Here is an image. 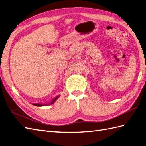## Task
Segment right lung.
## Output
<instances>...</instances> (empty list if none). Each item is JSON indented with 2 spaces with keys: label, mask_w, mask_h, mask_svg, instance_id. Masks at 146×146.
I'll list each match as a JSON object with an SVG mask.
<instances>
[{
  "label": "right lung",
  "mask_w": 146,
  "mask_h": 146,
  "mask_svg": "<svg viewBox=\"0 0 146 146\" xmlns=\"http://www.w3.org/2000/svg\"><path fill=\"white\" fill-rule=\"evenodd\" d=\"M60 95H58V96H56V97H55L53 99H52V100L51 101V102H49V103H48V104H40V103H33V104H32L33 105H35V106H38V107H41V106H47V105H51V104H54V102H56V100H57V99L60 97Z\"/></svg>",
  "instance_id": "add662e5"
}]
</instances>
